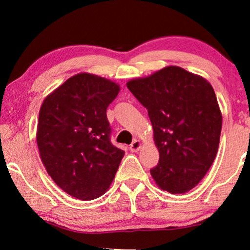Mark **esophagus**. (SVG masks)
<instances>
[{
	"label": "esophagus",
	"instance_id": "34e87169",
	"mask_svg": "<svg viewBox=\"0 0 250 250\" xmlns=\"http://www.w3.org/2000/svg\"><path fill=\"white\" fill-rule=\"evenodd\" d=\"M140 148H141V142H140L139 140H134V141L132 142V145L129 146V149H131L132 152L139 151Z\"/></svg>",
	"mask_w": 250,
	"mask_h": 250
}]
</instances>
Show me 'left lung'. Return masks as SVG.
Returning <instances> with one entry per match:
<instances>
[{"instance_id": "left-lung-1", "label": "left lung", "mask_w": 250, "mask_h": 250, "mask_svg": "<svg viewBox=\"0 0 250 250\" xmlns=\"http://www.w3.org/2000/svg\"><path fill=\"white\" fill-rule=\"evenodd\" d=\"M146 108L159 151L150 169L160 189L186 193L206 175L216 157L222 114L209 82L176 66L127 82Z\"/></svg>"}]
</instances>
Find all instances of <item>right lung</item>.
<instances>
[{"instance_id": "1", "label": "right lung", "mask_w": 250, "mask_h": 250, "mask_svg": "<svg viewBox=\"0 0 250 250\" xmlns=\"http://www.w3.org/2000/svg\"><path fill=\"white\" fill-rule=\"evenodd\" d=\"M119 85L97 75L68 78L44 99L36 141L54 183L71 197L92 200L114 180L124 151L110 142L108 105Z\"/></svg>"}]
</instances>
